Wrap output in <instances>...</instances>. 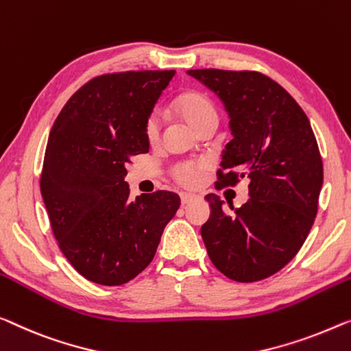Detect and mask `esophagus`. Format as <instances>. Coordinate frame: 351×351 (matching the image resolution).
Here are the masks:
<instances>
[{
  "instance_id": "obj_1",
  "label": "esophagus",
  "mask_w": 351,
  "mask_h": 351,
  "mask_svg": "<svg viewBox=\"0 0 351 351\" xmlns=\"http://www.w3.org/2000/svg\"><path fill=\"white\" fill-rule=\"evenodd\" d=\"M197 195H192V193H181V203L182 206L189 205V203H192L193 200H195Z\"/></svg>"
}]
</instances>
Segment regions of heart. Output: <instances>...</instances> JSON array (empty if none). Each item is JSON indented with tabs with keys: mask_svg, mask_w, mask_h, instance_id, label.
I'll use <instances>...</instances> for the list:
<instances>
[{
	"mask_svg": "<svg viewBox=\"0 0 351 351\" xmlns=\"http://www.w3.org/2000/svg\"><path fill=\"white\" fill-rule=\"evenodd\" d=\"M178 112L184 121L198 130L203 125L213 121H217V112L214 108L213 102L209 101L206 96L198 93H189L180 97V101L176 104ZM160 129H162V114L159 110H154L149 114L148 123H146V138L151 143H156L160 137ZM203 169L205 164L203 162H181L173 167V178L184 187H197L203 181Z\"/></svg>",
	"mask_w": 351,
	"mask_h": 351,
	"instance_id": "heart-1",
	"label": "heart"
}]
</instances>
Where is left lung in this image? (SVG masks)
Returning <instances> with one entry per match:
<instances>
[{
    "label": "left lung",
    "mask_w": 351,
    "mask_h": 351,
    "mask_svg": "<svg viewBox=\"0 0 351 351\" xmlns=\"http://www.w3.org/2000/svg\"><path fill=\"white\" fill-rule=\"evenodd\" d=\"M221 99L233 138L222 151L217 186L249 181V200L223 208L216 193L200 228L213 265L237 282L276 274L313 226L323 162L309 118L279 83L254 71H187Z\"/></svg>",
    "instance_id": "1"
}]
</instances>
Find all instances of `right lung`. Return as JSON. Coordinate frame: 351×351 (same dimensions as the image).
I'll return each instance as SVG.
<instances>
[{"label": "right lung", "instance_id": "1", "mask_svg": "<svg viewBox=\"0 0 351 351\" xmlns=\"http://www.w3.org/2000/svg\"><path fill=\"white\" fill-rule=\"evenodd\" d=\"M175 71L119 72L83 85L55 119L40 176L61 252L85 279L123 285L151 263L181 205L169 191L129 198L130 158L149 151L146 123Z\"/></svg>", "mask_w": 351, "mask_h": 351}]
</instances>
